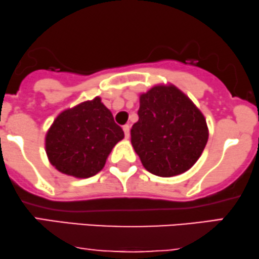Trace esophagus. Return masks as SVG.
Listing matches in <instances>:
<instances>
[{
    "label": "esophagus",
    "instance_id": "1",
    "mask_svg": "<svg viewBox=\"0 0 259 259\" xmlns=\"http://www.w3.org/2000/svg\"><path fill=\"white\" fill-rule=\"evenodd\" d=\"M122 130H123V133H125V138H127V139H128L130 138V126L128 125H125L122 127Z\"/></svg>",
    "mask_w": 259,
    "mask_h": 259
}]
</instances>
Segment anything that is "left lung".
<instances>
[{
	"label": "left lung",
	"instance_id": "left-lung-1",
	"mask_svg": "<svg viewBox=\"0 0 259 259\" xmlns=\"http://www.w3.org/2000/svg\"><path fill=\"white\" fill-rule=\"evenodd\" d=\"M139 120L131 143L149 172L171 177L189 170L206 146V119L174 85H156L140 95Z\"/></svg>",
	"mask_w": 259,
	"mask_h": 259
}]
</instances>
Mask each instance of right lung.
I'll use <instances>...</instances> for the list:
<instances>
[{
  "label": "right lung",
  "mask_w": 259,
  "mask_h": 259,
  "mask_svg": "<svg viewBox=\"0 0 259 259\" xmlns=\"http://www.w3.org/2000/svg\"><path fill=\"white\" fill-rule=\"evenodd\" d=\"M125 137L100 97L64 110L46 134V153L60 172L88 179L105 166L117 142Z\"/></svg>",
  "instance_id": "right-lung-1"
}]
</instances>
